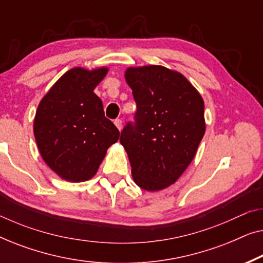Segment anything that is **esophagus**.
Returning a JSON list of instances; mask_svg holds the SVG:
<instances>
[{
	"instance_id": "obj_1",
	"label": "esophagus",
	"mask_w": 263,
	"mask_h": 263,
	"mask_svg": "<svg viewBox=\"0 0 263 263\" xmlns=\"http://www.w3.org/2000/svg\"><path fill=\"white\" fill-rule=\"evenodd\" d=\"M114 123L118 128V130H122V124H123V122H122V120H120V118H117V120H115Z\"/></svg>"
}]
</instances>
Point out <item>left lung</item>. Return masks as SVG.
Wrapping results in <instances>:
<instances>
[{
	"mask_svg": "<svg viewBox=\"0 0 263 263\" xmlns=\"http://www.w3.org/2000/svg\"><path fill=\"white\" fill-rule=\"evenodd\" d=\"M124 77L138 106L120 139L133 178L148 192L165 189L189 166L203 138V99L184 75L163 66L130 67Z\"/></svg>",
	"mask_w": 263,
	"mask_h": 263,
	"instance_id": "obj_1",
	"label": "left lung"
}]
</instances>
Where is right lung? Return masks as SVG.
<instances>
[{"label":"right lung","instance_id":"add662e5","mask_svg":"<svg viewBox=\"0 0 263 263\" xmlns=\"http://www.w3.org/2000/svg\"><path fill=\"white\" fill-rule=\"evenodd\" d=\"M107 68H73L43 97L35 112L33 133L39 153L61 178L85 182L97 174L106 151L120 132L104 115L95 88Z\"/></svg>","mask_w":263,"mask_h":263}]
</instances>
